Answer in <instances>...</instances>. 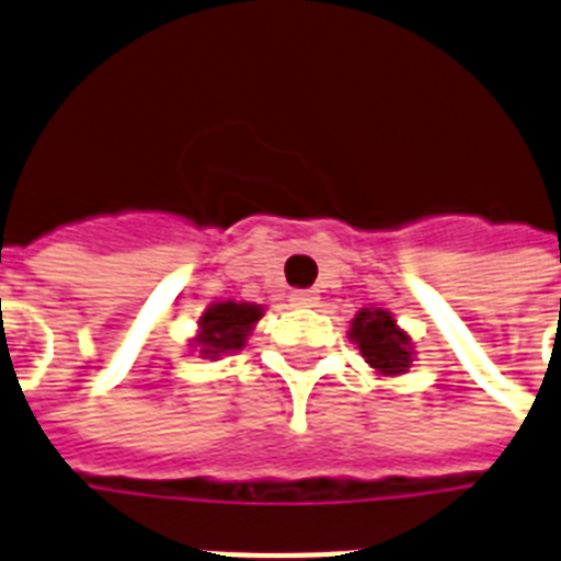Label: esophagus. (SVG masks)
<instances>
[{
    "label": "esophagus",
    "instance_id": "1",
    "mask_svg": "<svg viewBox=\"0 0 561 561\" xmlns=\"http://www.w3.org/2000/svg\"><path fill=\"white\" fill-rule=\"evenodd\" d=\"M289 300H291V307H318V291H312V289H295L289 295Z\"/></svg>",
    "mask_w": 561,
    "mask_h": 561
}]
</instances>
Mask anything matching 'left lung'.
<instances>
[{
  "instance_id": "8db88e82",
  "label": "left lung",
  "mask_w": 561,
  "mask_h": 561,
  "mask_svg": "<svg viewBox=\"0 0 561 561\" xmlns=\"http://www.w3.org/2000/svg\"><path fill=\"white\" fill-rule=\"evenodd\" d=\"M346 335L358 346L360 355L367 358L375 375L396 378V375H407L410 367H413V337H410V332L398 327L396 314L387 312V309L364 307L360 312H355Z\"/></svg>"
}]
</instances>
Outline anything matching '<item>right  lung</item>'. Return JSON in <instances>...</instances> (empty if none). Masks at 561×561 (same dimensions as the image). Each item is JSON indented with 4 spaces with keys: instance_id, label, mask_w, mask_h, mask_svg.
Instances as JSON below:
<instances>
[{
    "instance_id": "right-lung-1",
    "label": "right lung",
    "mask_w": 561,
    "mask_h": 561,
    "mask_svg": "<svg viewBox=\"0 0 561 561\" xmlns=\"http://www.w3.org/2000/svg\"><path fill=\"white\" fill-rule=\"evenodd\" d=\"M266 309L261 304H249V300H217L197 321V332L188 341L192 353H201V358L220 360L226 355L243 350L263 318Z\"/></svg>"
}]
</instances>
